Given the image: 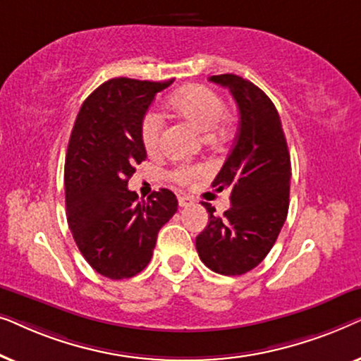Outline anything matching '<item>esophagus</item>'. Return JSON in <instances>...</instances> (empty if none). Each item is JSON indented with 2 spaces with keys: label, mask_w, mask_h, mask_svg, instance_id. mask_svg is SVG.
Here are the masks:
<instances>
[{
  "label": "esophagus",
  "mask_w": 361,
  "mask_h": 361,
  "mask_svg": "<svg viewBox=\"0 0 361 361\" xmlns=\"http://www.w3.org/2000/svg\"><path fill=\"white\" fill-rule=\"evenodd\" d=\"M177 200H179L180 207H189V205L194 204V200H192L190 197H187V195H179V197H177Z\"/></svg>",
  "instance_id": "1"
}]
</instances>
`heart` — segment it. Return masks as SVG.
I'll list each match as a JSON object with an SVG mask.
<instances>
[{
  "label": "heart",
  "mask_w": 361,
  "mask_h": 361,
  "mask_svg": "<svg viewBox=\"0 0 361 361\" xmlns=\"http://www.w3.org/2000/svg\"><path fill=\"white\" fill-rule=\"evenodd\" d=\"M169 108L190 123L199 131L209 133L212 137H224L228 133V123L225 118V103L221 97L210 87L192 83L172 93ZM164 120L157 111H147L141 120V141L149 152L159 151ZM204 172V167L180 164L169 172V179L177 184H189Z\"/></svg>",
  "instance_id": "b5f03b06"
}]
</instances>
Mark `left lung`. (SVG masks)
<instances>
[{
  "label": "left lung",
  "mask_w": 361,
  "mask_h": 361,
  "mask_svg": "<svg viewBox=\"0 0 361 361\" xmlns=\"http://www.w3.org/2000/svg\"><path fill=\"white\" fill-rule=\"evenodd\" d=\"M226 87L240 110L233 149L212 182L230 189L231 207L224 216L202 202L209 225L195 238L202 263L224 276H240L266 258L289 209L290 157L279 113L266 93L233 73L210 77Z\"/></svg>",
  "instance_id": "1"
}]
</instances>
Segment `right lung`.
<instances>
[{"label":"right lung","mask_w":361,"mask_h":361,"mask_svg":"<svg viewBox=\"0 0 361 361\" xmlns=\"http://www.w3.org/2000/svg\"><path fill=\"white\" fill-rule=\"evenodd\" d=\"M171 83L111 78L83 102L73 125L63 171L67 221L83 258L105 278L141 273L161 226L177 212L169 189L142 202L128 190L135 166L146 159L142 116Z\"/></svg>","instance_id":"obj_1"}]
</instances>
